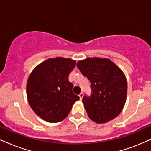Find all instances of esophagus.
Returning a JSON list of instances; mask_svg holds the SVG:
<instances>
[{"label":"esophagus","mask_w":151,"mask_h":151,"mask_svg":"<svg viewBox=\"0 0 151 151\" xmlns=\"http://www.w3.org/2000/svg\"><path fill=\"white\" fill-rule=\"evenodd\" d=\"M79 97H80V100H82V98H83V93H81L79 95Z\"/></svg>","instance_id":"34e87169"}]
</instances>
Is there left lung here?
I'll return each instance as SVG.
<instances>
[{"instance_id":"left-lung-1","label":"left lung","mask_w":151,"mask_h":151,"mask_svg":"<svg viewBox=\"0 0 151 151\" xmlns=\"http://www.w3.org/2000/svg\"><path fill=\"white\" fill-rule=\"evenodd\" d=\"M77 67L91 82L90 96L85 94L82 98L89 118L102 124L116 117L127 98V82L123 72L106 58H87L78 62Z\"/></svg>"}]
</instances>
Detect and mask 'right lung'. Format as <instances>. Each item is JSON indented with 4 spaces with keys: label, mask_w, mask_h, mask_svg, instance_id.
Masks as SVG:
<instances>
[{
    "label": "right lung",
    "mask_w": 151,
    "mask_h": 151,
    "mask_svg": "<svg viewBox=\"0 0 151 151\" xmlns=\"http://www.w3.org/2000/svg\"><path fill=\"white\" fill-rule=\"evenodd\" d=\"M76 61L58 57L47 60L35 68L29 77L27 96L36 114L48 122H59L67 117L80 99L74 94L69 75Z\"/></svg>",
    "instance_id": "1"
}]
</instances>
